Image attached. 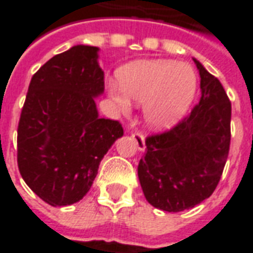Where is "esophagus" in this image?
Masks as SVG:
<instances>
[{
  "instance_id": "esophagus-1",
  "label": "esophagus",
  "mask_w": 253,
  "mask_h": 253,
  "mask_svg": "<svg viewBox=\"0 0 253 253\" xmlns=\"http://www.w3.org/2000/svg\"><path fill=\"white\" fill-rule=\"evenodd\" d=\"M132 139L135 141V145H137L138 150L143 152V150L146 149V145H145V137H143L142 134H139V132H134V134H132Z\"/></svg>"
}]
</instances>
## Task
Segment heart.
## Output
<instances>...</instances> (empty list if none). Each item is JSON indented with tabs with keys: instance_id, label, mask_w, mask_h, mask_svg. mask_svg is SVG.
Returning <instances> with one entry per match:
<instances>
[{
	"instance_id": "b5f03b06",
	"label": "heart",
	"mask_w": 253,
	"mask_h": 253,
	"mask_svg": "<svg viewBox=\"0 0 253 253\" xmlns=\"http://www.w3.org/2000/svg\"><path fill=\"white\" fill-rule=\"evenodd\" d=\"M119 81L107 85L116 110L130 112L132 100L143 103V118L154 130H169L184 118L195 99L198 77L183 62L146 59L128 63L119 73Z\"/></svg>"
}]
</instances>
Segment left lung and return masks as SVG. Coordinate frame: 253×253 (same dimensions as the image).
I'll return each mask as SVG.
<instances>
[{"label":"left lung","instance_id":"obj_1","mask_svg":"<svg viewBox=\"0 0 253 253\" xmlns=\"http://www.w3.org/2000/svg\"><path fill=\"white\" fill-rule=\"evenodd\" d=\"M201 76V101L172 130L146 138L138 165L143 195L169 212L191 209L211 195L230 146L232 105L222 84L194 58Z\"/></svg>","mask_w":253,"mask_h":253}]
</instances>
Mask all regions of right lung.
<instances>
[{"label": "right lung", "instance_id": "add662e5", "mask_svg": "<svg viewBox=\"0 0 253 253\" xmlns=\"http://www.w3.org/2000/svg\"><path fill=\"white\" fill-rule=\"evenodd\" d=\"M99 47L77 44L47 61L31 80L17 128V164L27 186L51 206L90 190L121 123L99 118L104 93Z\"/></svg>", "mask_w": 253, "mask_h": 253}]
</instances>
